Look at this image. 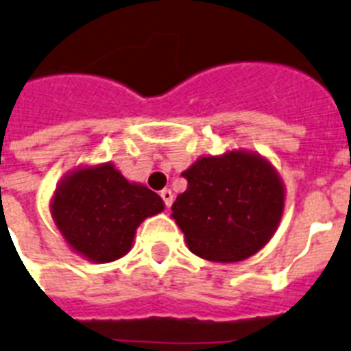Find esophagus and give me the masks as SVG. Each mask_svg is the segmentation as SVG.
<instances>
[{"mask_svg": "<svg viewBox=\"0 0 351 351\" xmlns=\"http://www.w3.org/2000/svg\"><path fill=\"white\" fill-rule=\"evenodd\" d=\"M159 195H161V199H163V202L165 204H167V206H172V202H173V193H172V190H169V188H165V190H161V193H159Z\"/></svg>", "mask_w": 351, "mask_h": 351, "instance_id": "1", "label": "esophagus"}]
</instances>
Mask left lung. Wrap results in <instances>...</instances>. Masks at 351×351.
Listing matches in <instances>:
<instances>
[{
	"label": "left lung",
	"instance_id": "obj_1",
	"mask_svg": "<svg viewBox=\"0 0 351 351\" xmlns=\"http://www.w3.org/2000/svg\"><path fill=\"white\" fill-rule=\"evenodd\" d=\"M182 178L188 186L172 204V217L197 256L240 262L260 251L276 231L283 184L258 156L228 152L201 158Z\"/></svg>",
	"mask_w": 351,
	"mask_h": 351
}]
</instances>
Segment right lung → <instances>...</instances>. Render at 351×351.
<instances>
[{
	"instance_id": "add662e5",
	"label": "right lung",
	"mask_w": 351,
	"mask_h": 351,
	"mask_svg": "<svg viewBox=\"0 0 351 351\" xmlns=\"http://www.w3.org/2000/svg\"><path fill=\"white\" fill-rule=\"evenodd\" d=\"M161 210L158 193L130 184L109 163L71 173L51 202V215L66 242L98 263L123 256L136 228Z\"/></svg>"
}]
</instances>
